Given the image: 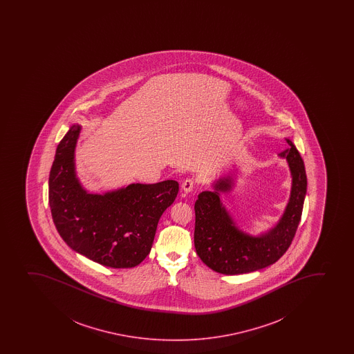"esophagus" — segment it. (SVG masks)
Returning a JSON list of instances; mask_svg holds the SVG:
<instances>
[{"mask_svg":"<svg viewBox=\"0 0 354 354\" xmlns=\"http://www.w3.org/2000/svg\"><path fill=\"white\" fill-rule=\"evenodd\" d=\"M195 180L192 178L184 179L183 183H182V189H183L184 192H192V189L195 187Z\"/></svg>","mask_w":354,"mask_h":354,"instance_id":"34e87169","label":"esophagus"}]
</instances>
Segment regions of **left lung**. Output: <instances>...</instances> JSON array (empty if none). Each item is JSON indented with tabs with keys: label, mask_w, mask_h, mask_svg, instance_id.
<instances>
[{
	"label": "left lung",
	"mask_w": 354,
	"mask_h": 354,
	"mask_svg": "<svg viewBox=\"0 0 354 354\" xmlns=\"http://www.w3.org/2000/svg\"><path fill=\"white\" fill-rule=\"evenodd\" d=\"M280 152L292 174V192L285 212L275 227L263 235L250 236L236 227L221 203L220 192L232 189L230 177L215 183V192H203L195 203V248L209 268L225 275L255 272L275 263L289 248L300 223L307 192L305 164L292 140Z\"/></svg>",
	"instance_id": "left-lung-1"
}]
</instances>
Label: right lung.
Instances as JSON below:
<instances>
[{
  "mask_svg": "<svg viewBox=\"0 0 354 354\" xmlns=\"http://www.w3.org/2000/svg\"><path fill=\"white\" fill-rule=\"evenodd\" d=\"M82 127L73 125L59 142L48 180L53 222L74 252L111 268H132L149 255L162 212L174 203L176 180L130 184L104 195L88 194L74 169Z\"/></svg>",
  "mask_w": 354,
  "mask_h": 354,
  "instance_id": "obj_1",
  "label": "right lung"
}]
</instances>
